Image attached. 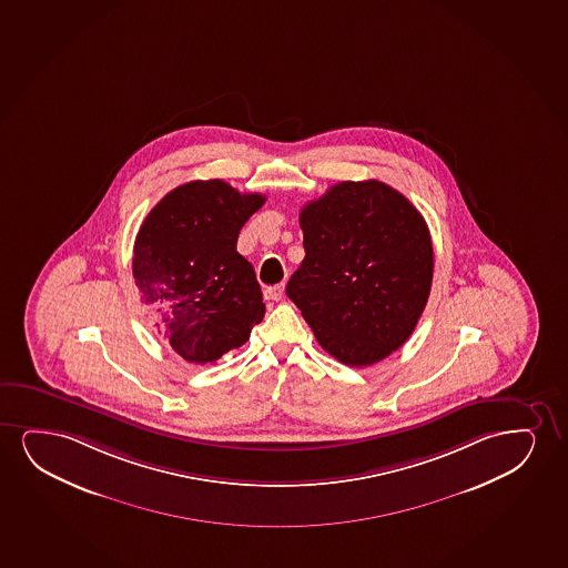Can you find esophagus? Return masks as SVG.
I'll list each match as a JSON object with an SVG mask.
<instances>
[{
    "label": "esophagus",
    "mask_w": 568,
    "mask_h": 568,
    "mask_svg": "<svg viewBox=\"0 0 568 568\" xmlns=\"http://www.w3.org/2000/svg\"><path fill=\"white\" fill-rule=\"evenodd\" d=\"M283 293H285V285L283 283H280V285H273V287H267L264 291L265 298L267 301H281L283 298Z\"/></svg>",
    "instance_id": "1"
}]
</instances>
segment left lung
<instances>
[{"mask_svg":"<svg viewBox=\"0 0 568 568\" xmlns=\"http://www.w3.org/2000/svg\"><path fill=\"white\" fill-rule=\"evenodd\" d=\"M304 256L287 283L325 353L362 368L405 345L426 308V220L389 184L343 181L301 210Z\"/></svg>","mask_w":568,"mask_h":568,"instance_id":"obj_1","label":"left lung"}]
</instances>
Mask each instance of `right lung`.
Returning a JSON list of instances; mask_svg holds the SVG:
<instances>
[{"label":"right lung","mask_w":568,"mask_h":568,"mask_svg":"<svg viewBox=\"0 0 568 568\" xmlns=\"http://www.w3.org/2000/svg\"><path fill=\"white\" fill-rule=\"evenodd\" d=\"M262 194L222 179L191 181L155 204L134 241L133 277L155 329L192 364H214L262 322V288L236 239Z\"/></svg>","instance_id":"add662e5"}]
</instances>
